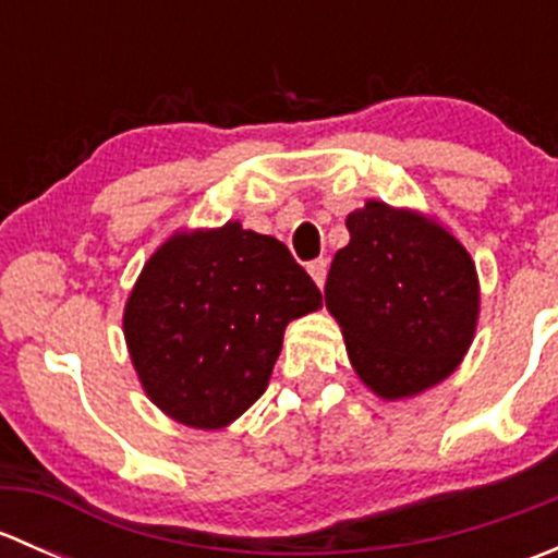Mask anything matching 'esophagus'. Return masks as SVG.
<instances>
[{
  "mask_svg": "<svg viewBox=\"0 0 558 558\" xmlns=\"http://www.w3.org/2000/svg\"><path fill=\"white\" fill-rule=\"evenodd\" d=\"M326 269H329V264H326V258H315V262L307 264V272L313 275L315 286H324V283H326Z\"/></svg>",
  "mask_w": 558,
  "mask_h": 558,
  "instance_id": "1",
  "label": "esophagus"
}]
</instances>
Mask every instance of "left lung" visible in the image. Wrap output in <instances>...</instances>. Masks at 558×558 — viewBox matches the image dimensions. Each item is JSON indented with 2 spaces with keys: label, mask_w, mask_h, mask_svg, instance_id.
Listing matches in <instances>:
<instances>
[{
  "label": "left lung",
  "mask_w": 558,
  "mask_h": 558,
  "mask_svg": "<svg viewBox=\"0 0 558 558\" xmlns=\"http://www.w3.org/2000/svg\"><path fill=\"white\" fill-rule=\"evenodd\" d=\"M324 300L364 386L404 399L446 380L475 337L481 289L466 247L432 218L369 199L345 218Z\"/></svg>",
  "instance_id": "left-lung-1"
}]
</instances>
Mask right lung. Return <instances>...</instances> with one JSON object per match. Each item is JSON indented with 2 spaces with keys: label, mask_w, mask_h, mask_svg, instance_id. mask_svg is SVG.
<instances>
[{
  "label": "right lung",
  "mask_w": 558,
  "mask_h": 558,
  "mask_svg": "<svg viewBox=\"0 0 558 558\" xmlns=\"http://www.w3.org/2000/svg\"><path fill=\"white\" fill-rule=\"evenodd\" d=\"M318 307L289 247L229 221L159 245L126 300L123 337L161 413L223 429L264 393L286 326Z\"/></svg>",
  "instance_id": "obj_1"
}]
</instances>
